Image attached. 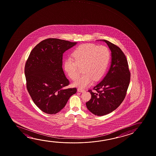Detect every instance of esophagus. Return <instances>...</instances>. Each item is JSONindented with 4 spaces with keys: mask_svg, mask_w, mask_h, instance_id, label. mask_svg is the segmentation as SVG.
Here are the masks:
<instances>
[{
    "mask_svg": "<svg viewBox=\"0 0 156 156\" xmlns=\"http://www.w3.org/2000/svg\"><path fill=\"white\" fill-rule=\"evenodd\" d=\"M78 92H85V90L84 89H82L81 87H79V88L78 89Z\"/></svg>",
    "mask_w": 156,
    "mask_h": 156,
    "instance_id": "1",
    "label": "esophagus"
}]
</instances>
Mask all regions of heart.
<instances>
[{
    "label": "heart",
    "instance_id": "1",
    "mask_svg": "<svg viewBox=\"0 0 156 156\" xmlns=\"http://www.w3.org/2000/svg\"><path fill=\"white\" fill-rule=\"evenodd\" d=\"M71 58L64 62V69L72 80L79 74L82 67L84 74L74 82L77 87H85L91 84L93 80H99L105 74L110 60V51L107 47L98 46L94 44H81L75 49Z\"/></svg>",
    "mask_w": 156,
    "mask_h": 156
}]
</instances>
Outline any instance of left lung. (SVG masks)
Wrapping results in <instances>:
<instances>
[{
	"label": "left lung",
	"instance_id": "1",
	"mask_svg": "<svg viewBox=\"0 0 156 156\" xmlns=\"http://www.w3.org/2000/svg\"><path fill=\"white\" fill-rule=\"evenodd\" d=\"M112 51L110 69L102 81L88 91L91 99L87 107L95 115L103 116L119 107L125 99L130 79L127 60L121 49L109 41L103 40Z\"/></svg>",
	"mask_w": 156,
	"mask_h": 156
}]
</instances>
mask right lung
<instances>
[{"mask_svg": "<svg viewBox=\"0 0 156 156\" xmlns=\"http://www.w3.org/2000/svg\"><path fill=\"white\" fill-rule=\"evenodd\" d=\"M77 42L49 38L37 44L27 60L24 73L27 89L37 107L43 112L55 114L64 108L77 88L69 86L62 69V55Z\"/></svg>", "mask_w": 156, "mask_h": 156, "instance_id": "obj_1", "label": "right lung"}]
</instances>
